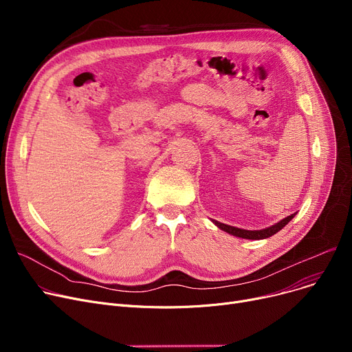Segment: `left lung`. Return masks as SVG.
I'll return each mask as SVG.
<instances>
[{"label": "left lung", "mask_w": 352, "mask_h": 352, "mask_svg": "<svg viewBox=\"0 0 352 352\" xmlns=\"http://www.w3.org/2000/svg\"><path fill=\"white\" fill-rule=\"evenodd\" d=\"M296 216L294 214H290L287 216L285 219L280 220L278 223L267 227V229H263V230H244V229H239V227H233V226H229V224H224V223H220L217 220H213V223L219 227L220 230L229 233V234H233L236 237H241V239H249V240H261V239H267V237H272L273 234H276L277 232H280L283 227L285 224H288V221H292L293 217Z\"/></svg>", "instance_id": "8db88e82"}]
</instances>
